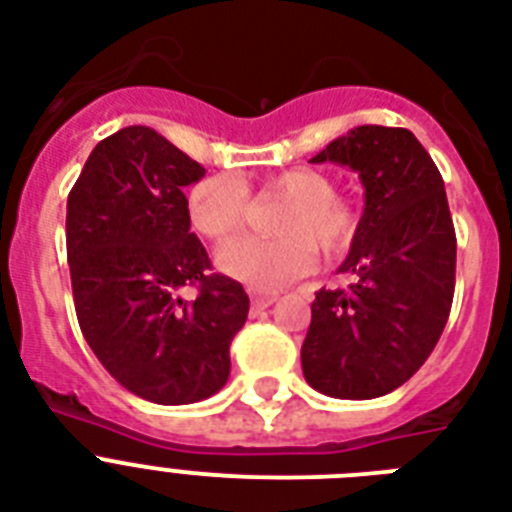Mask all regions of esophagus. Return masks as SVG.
Masks as SVG:
<instances>
[{"mask_svg": "<svg viewBox=\"0 0 512 512\" xmlns=\"http://www.w3.org/2000/svg\"><path fill=\"white\" fill-rule=\"evenodd\" d=\"M273 303H276V292H252V308L255 311H263Z\"/></svg>", "mask_w": 512, "mask_h": 512, "instance_id": "esophagus-1", "label": "esophagus"}]
</instances>
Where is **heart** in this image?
Segmentation results:
<instances>
[{"instance_id":"1","label":"heart","mask_w":512,"mask_h":512,"mask_svg":"<svg viewBox=\"0 0 512 512\" xmlns=\"http://www.w3.org/2000/svg\"><path fill=\"white\" fill-rule=\"evenodd\" d=\"M263 196H281L273 215L276 236H241L217 249V268L252 289H276L303 276L321 255H342L358 233V212L337 196L335 177L316 167H292L265 177ZM252 199L247 183L233 172L201 177L188 191L193 228L223 241L247 223Z\"/></svg>"}]
</instances>
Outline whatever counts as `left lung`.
<instances>
[{"mask_svg":"<svg viewBox=\"0 0 512 512\" xmlns=\"http://www.w3.org/2000/svg\"><path fill=\"white\" fill-rule=\"evenodd\" d=\"M311 162L358 172L364 215L340 271L348 289H319L303 374L324 396H385L433 353L454 297L457 236L444 177L404 127L364 124Z\"/></svg>","mask_w":512,"mask_h":512,"instance_id":"obj_1","label":"left lung"}]
</instances>
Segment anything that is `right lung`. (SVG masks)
<instances>
[{"label":"right lung","mask_w":512,"mask_h":512,"mask_svg":"<svg viewBox=\"0 0 512 512\" xmlns=\"http://www.w3.org/2000/svg\"><path fill=\"white\" fill-rule=\"evenodd\" d=\"M204 167L143 124L92 148L68 193L66 249L76 319L119 385L154 404L223 388L231 340L249 313L239 281L209 273L185 185ZM183 286H196L185 301Z\"/></svg>","instance_id":"add662e5"}]
</instances>
